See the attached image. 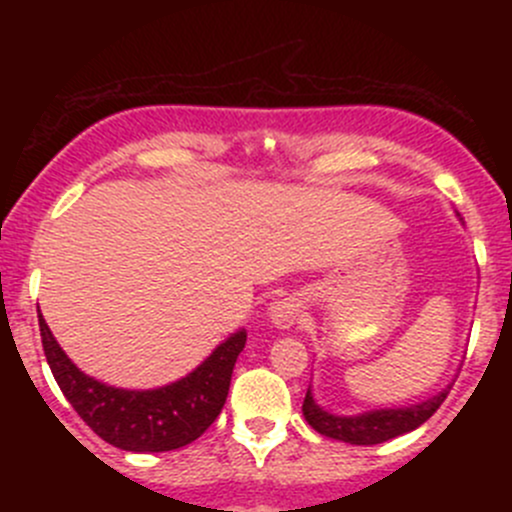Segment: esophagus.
I'll list each match as a JSON object with an SVG mask.
<instances>
[{
	"instance_id": "esophagus-1",
	"label": "esophagus",
	"mask_w": 512,
	"mask_h": 512,
	"mask_svg": "<svg viewBox=\"0 0 512 512\" xmlns=\"http://www.w3.org/2000/svg\"><path fill=\"white\" fill-rule=\"evenodd\" d=\"M267 317L275 327L280 329H289L299 317V302L294 297H285V299H275V302L267 307Z\"/></svg>"
}]
</instances>
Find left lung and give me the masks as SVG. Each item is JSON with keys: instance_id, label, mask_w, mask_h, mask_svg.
<instances>
[{"instance_id": "left-lung-1", "label": "left lung", "mask_w": 512, "mask_h": 512, "mask_svg": "<svg viewBox=\"0 0 512 512\" xmlns=\"http://www.w3.org/2000/svg\"><path fill=\"white\" fill-rule=\"evenodd\" d=\"M448 391H451V384L438 391V394L428 396L426 401H418V404L394 406V409H371L361 411V414L342 416L322 409L317 404V399H314L312 384H309L302 404V414L304 421L314 431L322 433V436L334 438V441L352 443V446H376V443L391 441V438L416 431L421 423H426L428 418L436 414L438 406L446 401Z\"/></svg>"}]
</instances>
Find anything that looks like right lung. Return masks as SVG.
<instances>
[{"mask_svg":"<svg viewBox=\"0 0 512 512\" xmlns=\"http://www.w3.org/2000/svg\"><path fill=\"white\" fill-rule=\"evenodd\" d=\"M39 332L51 374L76 414L103 441L131 453L175 451L203 436L223 411L232 369L247 342L245 329H237L183 379L158 389H121L84 374L41 314Z\"/></svg>","mask_w":512,"mask_h":512,"instance_id":"1","label":"right lung"}]
</instances>
